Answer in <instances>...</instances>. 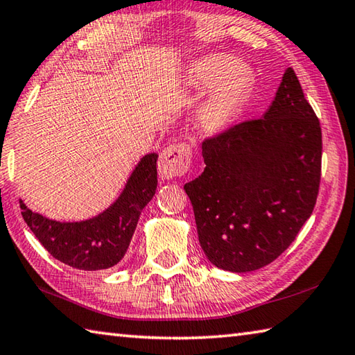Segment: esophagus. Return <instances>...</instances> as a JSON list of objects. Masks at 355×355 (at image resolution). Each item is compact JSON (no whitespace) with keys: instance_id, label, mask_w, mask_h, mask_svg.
<instances>
[{"instance_id":"1","label":"esophagus","mask_w":355,"mask_h":355,"mask_svg":"<svg viewBox=\"0 0 355 355\" xmlns=\"http://www.w3.org/2000/svg\"><path fill=\"white\" fill-rule=\"evenodd\" d=\"M191 150L185 142L170 145L164 148L159 157V175L164 179L184 176L190 170Z\"/></svg>"}]
</instances>
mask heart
I'll use <instances>...</instances> for the list:
<instances>
[{
  "instance_id": "1",
  "label": "heart",
  "mask_w": 355,
  "mask_h": 355,
  "mask_svg": "<svg viewBox=\"0 0 355 355\" xmlns=\"http://www.w3.org/2000/svg\"><path fill=\"white\" fill-rule=\"evenodd\" d=\"M193 78L200 86H213L202 106V120L211 131L229 128L243 114L249 105L255 76L230 55H209L198 60L193 66Z\"/></svg>"
}]
</instances>
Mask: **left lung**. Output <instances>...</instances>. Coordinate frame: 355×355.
<instances>
[{
    "instance_id": "1",
    "label": "left lung",
    "mask_w": 355,
    "mask_h": 355,
    "mask_svg": "<svg viewBox=\"0 0 355 355\" xmlns=\"http://www.w3.org/2000/svg\"><path fill=\"white\" fill-rule=\"evenodd\" d=\"M322 128L292 68L261 119L204 140L202 175L184 185L210 263L230 272L270 264L312 215Z\"/></svg>"
}]
</instances>
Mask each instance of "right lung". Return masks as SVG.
<instances>
[{"label":"right lung","mask_w":355,"mask_h":355,"mask_svg":"<svg viewBox=\"0 0 355 355\" xmlns=\"http://www.w3.org/2000/svg\"><path fill=\"white\" fill-rule=\"evenodd\" d=\"M157 155L140 160L120 198L108 210L82 223H58L33 213L19 200L21 215L51 255L80 270H102L125 257L140 211L157 187Z\"/></svg>","instance_id":"right-lung-1"}]
</instances>
